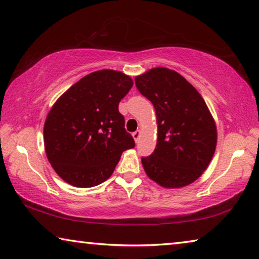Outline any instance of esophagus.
Wrapping results in <instances>:
<instances>
[{"instance_id":"34e87169","label":"esophagus","mask_w":259,"mask_h":259,"mask_svg":"<svg viewBox=\"0 0 259 259\" xmlns=\"http://www.w3.org/2000/svg\"><path fill=\"white\" fill-rule=\"evenodd\" d=\"M139 136H140V131H139V130L135 131V133L133 134V137H134V139H135V142H138V138H139Z\"/></svg>"}]
</instances>
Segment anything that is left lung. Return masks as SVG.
<instances>
[{
    "mask_svg": "<svg viewBox=\"0 0 259 259\" xmlns=\"http://www.w3.org/2000/svg\"><path fill=\"white\" fill-rule=\"evenodd\" d=\"M135 83L156 113V147L150 156L142 157L147 176L166 188L196 181L217 144L216 124L203 98L181 74L165 67L136 76Z\"/></svg>",
    "mask_w": 259,
    "mask_h": 259,
    "instance_id": "obj_1",
    "label": "left lung"
}]
</instances>
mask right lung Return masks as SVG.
<instances>
[{
	"label": "right lung",
	"instance_id": "right-lung-1",
	"mask_svg": "<svg viewBox=\"0 0 259 259\" xmlns=\"http://www.w3.org/2000/svg\"><path fill=\"white\" fill-rule=\"evenodd\" d=\"M125 74L102 69L82 77L57 100L45 123L48 160L65 182L93 187L113 174L135 140L119 103L133 88Z\"/></svg>",
	"mask_w": 259,
	"mask_h": 259
}]
</instances>
